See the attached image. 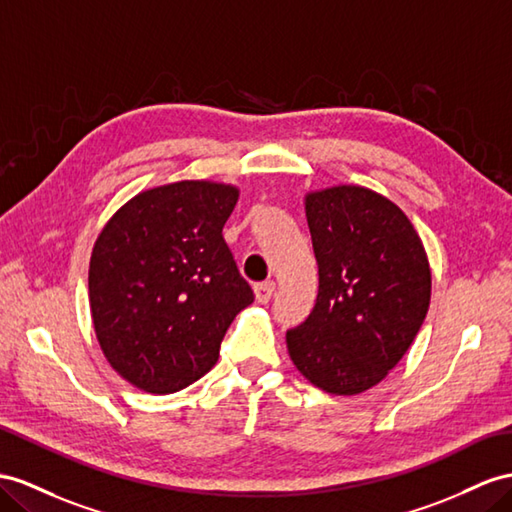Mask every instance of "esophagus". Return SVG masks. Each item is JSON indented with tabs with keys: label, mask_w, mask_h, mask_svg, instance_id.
Returning <instances> with one entry per match:
<instances>
[{
	"label": "esophagus",
	"mask_w": 512,
	"mask_h": 512,
	"mask_svg": "<svg viewBox=\"0 0 512 512\" xmlns=\"http://www.w3.org/2000/svg\"><path fill=\"white\" fill-rule=\"evenodd\" d=\"M274 290H277V285H274V281L257 283V285H255V300H257L259 305H266V303H270V298H272Z\"/></svg>",
	"instance_id": "esophagus-1"
}]
</instances>
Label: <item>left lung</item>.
Returning <instances> with one entry per match:
<instances>
[{"label": "left lung", "instance_id": "8db88e82", "mask_svg": "<svg viewBox=\"0 0 512 512\" xmlns=\"http://www.w3.org/2000/svg\"><path fill=\"white\" fill-rule=\"evenodd\" d=\"M318 298L287 331L296 370L333 396L378 385L411 348L430 305L426 248L402 209L363 186L305 194Z\"/></svg>", "mask_w": 512, "mask_h": 512}]
</instances>
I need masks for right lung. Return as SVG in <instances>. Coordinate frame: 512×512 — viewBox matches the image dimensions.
Returning a JSON list of instances; mask_svg holds the SVG:
<instances>
[{
  "label": "right lung",
  "instance_id": "right-lung-1",
  "mask_svg": "<svg viewBox=\"0 0 512 512\" xmlns=\"http://www.w3.org/2000/svg\"><path fill=\"white\" fill-rule=\"evenodd\" d=\"M233 183L186 179L142 190L103 225L88 268L97 342L127 383L173 393L214 368L229 324L253 303L222 227Z\"/></svg>",
  "mask_w": 512,
  "mask_h": 512
}]
</instances>
